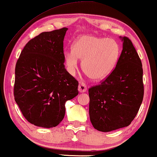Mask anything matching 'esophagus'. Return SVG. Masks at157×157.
<instances>
[{
    "mask_svg": "<svg viewBox=\"0 0 157 157\" xmlns=\"http://www.w3.org/2000/svg\"><path fill=\"white\" fill-rule=\"evenodd\" d=\"M87 90V86L86 85V83L83 81H80L79 82L78 85V91L81 92V93H83V92H86Z\"/></svg>",
    "mask_w": 157,
    "mask_h": 157,
    "instance_id": "esophagus-1",
    "label": "esophagus"
}]
</instances>
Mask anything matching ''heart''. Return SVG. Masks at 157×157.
I'll return each instance as SVG.
<instances>
[{
  "mask_svg": "<svg viewBox=\"0 0 157 157\" xmlns=\"http://www.w3.org/2000/svg\"><path fill=\"white\" fill-rule=\"evenodd\" d=\"M120 46L112 38L82 36L73 45L72 51L65 53L64 61L70 74H74L78 59L82 61V69L89 78L99 81L106 78L119 61Z\"/></svg>",
  "mask_w": 157,
  "mask_h": 157,
  "instance_id": "1",
  "label": "heart"
}]
</instances>
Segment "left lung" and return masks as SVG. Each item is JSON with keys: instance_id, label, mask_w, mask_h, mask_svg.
Segmentation results:
<instances>
[{"instance_id": "1", "label": "left lung", "mask_w": 157, "mask_h": 157, "mask_svg": "<svg viewBox=\"0 0 157 157\" xmlns=\"http://www.w3.org/2000/svg\"><path fill=\"white\" fill-rule=\"evenodd\" d=\"M123 49L112 72L89 89V117L96 129L109 132L128 126L144 97L143 68L129 38L120 37Z\"/></svg>"}]
</instances>
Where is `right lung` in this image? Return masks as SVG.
<instances>
[{
	"label": "right lung",
	"instance_id": "add662e5",
	"mask_svg": "<svg viewBox=\"0 0 157 157\" xmlns=\"http://www.w3.org/2000/svg\"><path fill=\"white\" fill-rule=\"evenodd\" d=\"M67 28L43 32L27 43L15 69L14 98L33 125L52 128L65 116V104L78 94V82L64 66Z\"/></svg>",
	"mask_w": 157,
	"mask_h": 157
}]
</instances>
